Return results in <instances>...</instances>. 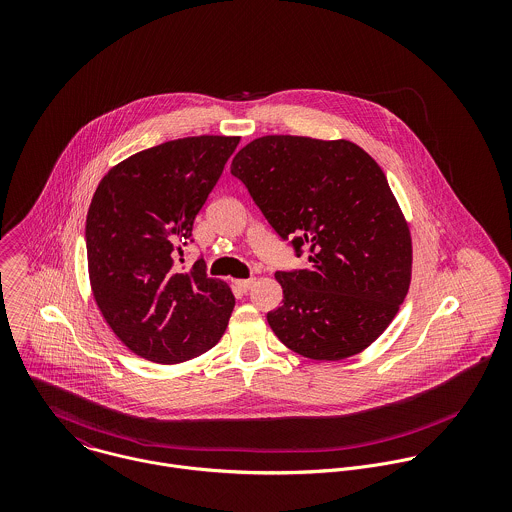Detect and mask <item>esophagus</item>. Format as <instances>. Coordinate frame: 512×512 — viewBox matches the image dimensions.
<instances>
[{
	"instance_id": "34e87169",
	"label": "esophagus",
	"mask_w": 512,
	"mask_h": 512,
	"mask_svg": "<svg viewBox=\"0 0 512 512\" xmlns=\"http://www.w3.org/2000/svg\"><path fill=\"white\" fill-rule=\"evenodd\" d=\"M254 278H248V280H236L234 284H236V288L240 290V292H248L252 286H254Z\"/></svg>"
}]
</instances>
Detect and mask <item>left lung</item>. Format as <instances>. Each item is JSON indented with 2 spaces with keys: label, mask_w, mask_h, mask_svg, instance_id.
<instances>
[{
  "label": "left lung",
  "mask_w": 512,
  "mask_h": 512,
  "mask_svg": "<svg viewBox=\"0 0 512 512\" xmlns=\"http://www.w3.org/2000/svg\"><path fill=\"white\" fill-rule=\"evenodd\" d=\"M230 173L307 270L276 272L284 305L268 313L276 337L313 361L361 353L390 325L412 276V238L386 175L347 140L264 136Z\"/></svg>",
  "instance_id": "left-lung-1"
}]
</instances>
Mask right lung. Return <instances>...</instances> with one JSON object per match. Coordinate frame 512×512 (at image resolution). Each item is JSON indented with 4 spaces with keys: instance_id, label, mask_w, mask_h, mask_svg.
<instances>
[{
    "instance_id": "obj_1",
    "label": "right lung",
    "mask_w": 512,
    "mask_h": 512,
    "mask_svg": "<svg viewBox=\"0 0 512 512\" xmlns=\"http://www.w3.org/2000/svg\"><path fill=\"white\" fill-rule=\"evenodd\" d=\"M240 138L197 136L144 149L100 181L86 215L94 299L120 341L153 363L177 365L213 349L234 295L205 260L177 268L193 222Z\"/></svg>"
}]
</instances>
